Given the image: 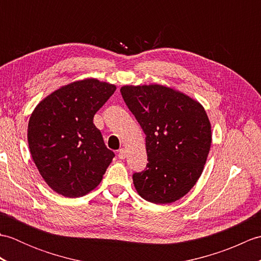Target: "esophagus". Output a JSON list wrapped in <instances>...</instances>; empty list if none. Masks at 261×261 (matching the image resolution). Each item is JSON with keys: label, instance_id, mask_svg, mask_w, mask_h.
Wrapping results in <instances>:
<instances>
[{"label": "esophagus", "instance_id": "34e87169", "mask_svg": "<svg viewBox=\"0 0 261 261\" xmlns=\"http://www.w3.org/2000/svg\"><path fill=\"white\" fill-rule=\"evenodd\" d=\"M118 156H119L120 159H124L126 157V149L121 148L120 150H119V152H118Z\"/></svg>", "mask_w": 261, "mask_h": 261}]
</instances>
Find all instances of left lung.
I'll return each mask as SVG.
<instances>
[{
    "label": "left lung",
    "mask_w": 261,
    "mask_h": 261,
    "mask_svg": "<svg viewBox=\"0 0 261 261\" xmlns=\"http://www.w3.org/2000/svg\"><path fill=\"white\" fill-rule=\"evenodd\" d=\"M146 135L148 164L132 176L139 195L154 204L181 198L202 175L212 142L211 123L195 99L152 84L120 90Z\"/></svg>",
    "instance_id": "left-lung-1"
}]
</instances>
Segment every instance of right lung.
I'll return each instance as SVG.
<instances>
[{
  "mask_svg": "<svg viewBox=\"0 0 261 261\" xmlns=\"http://www.w3.org/2000/svg\"><path fill=\"white\" fill-rule=\"evenodd\" d=\"M95 79L70 83L39 103L28 124L33 162L47 185L60 195L80 197L93 191L112 162L94 115L115 92Z\"/></svg>",
  "mask_w": 261,
  "mask_h": 261,
  "instance_id": "obj_1",
  "label": "right lung"
}]
</instances>
